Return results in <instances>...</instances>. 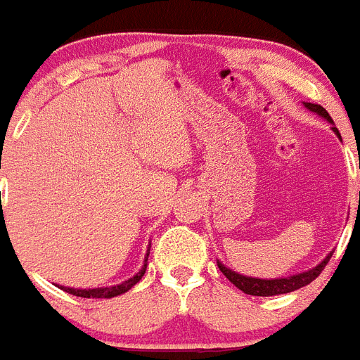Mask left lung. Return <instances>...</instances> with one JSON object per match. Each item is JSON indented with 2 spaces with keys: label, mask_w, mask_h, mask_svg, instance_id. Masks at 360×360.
I'll list each match as a JSON object with an SVG mask.
<instances>
[{
  "label": "left lung",
  "mask_w": 360,
  "mask_h": 360,
  "mask_svg": "<svg viewBox=\"0 0 360 360\" xmlns=\"http://www.w3.org/2000/svg\"><path fill=\"white\" fill-rule=\"evenodd\" d=\"M307 108L310 109V111H316L318 115H321V117H326L329 122H333L329 117V113H327L326 109L321 108V105H318V103H304ZM333 130L336 131V135L340 137V134H338V130L336 128H333ZM333 257V255H329V257L326 258V260L321 262L320 266H316L314 269H310V271H304V273H299V275H294V277H286V278H273V281H264V278H252V277H243V275H238V273H234L232 269H229V267H225L223 264H217L221 269V273L225 275L226 278H229L230 283L234 284L236 288H240L243 294H249V295H262V297H267V295H281V294H290V292H294V290H299L303 288V286H307V284H310L312 281H314L318 275H320L321 271H323V267L327 266V262H329V258Z\"/></svg>",
  "instance_id": "8db88e82"
}]
</instances>
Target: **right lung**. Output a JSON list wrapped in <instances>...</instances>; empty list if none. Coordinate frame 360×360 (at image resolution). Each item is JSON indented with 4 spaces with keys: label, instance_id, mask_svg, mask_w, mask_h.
I'll return each instance as SVG.
<instances>
[{
    "label": "right lung",
    "instance_id": "add662e5",
    "mask_svg": "<svg viewBox=\"0 0 360 360\" xmlns=\"http://www.w3.org/2000/svg\"><path fill=\"white\" fill-rule=\"evenodd\" d=\"M146 260H148V255H146V258H145V266L141 267V271L137 273L135 277L128 278V281H124V283H122V284L111 286V288H93V290L63 288V290H65V292H68V294H72V295H77V297H93V299L115 297V295L124 294V292H128V290H130L131 286H135V284L139 283L141 277H143V275H145V271H146Z\"/></svg>",
    "mask_w": 360,
    "mask_h": 360
}]
</instances>
